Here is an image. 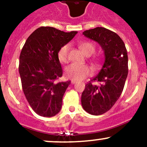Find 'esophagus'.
<instances>
[{"instance_id": "esophagus-1", "label": "esophagus", "mask_w": 147, "mask_h": 147, "mask_svg": "<svg viewBox=\"0 0 147 147\" xmlns=\"http://www.w3.org/2000/svg\"><path fill=\"white\" fill-rule=\"evenodd\" d=\"M77 82H77V81L75 80H71V83H72V84H76Z\"/></svg>"}]
</instances>
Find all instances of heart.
Instances as JSON below:
<instances>
[{"label": "heart", "instance_id": "heart-1", "mask_svg": "<svg viewBox=\"0 0 147 147\" xmlns=\"http://www.w3.org/2000/svg\"><path fill=\"white\" fill-rule=\"evenodd\" d=\"M82 51L87 55H91L95 51V47L92 42H84L80 45ZM69 45L62 46L58 50L57 57L62 63H67L68 60ZM65 75L69 79L80 80L88 76L91 73L90 68L86 65H80L77 63H72L65 68Z\"/></svg>", "mask_w": 147, "mask_h": 147}]
</instances>
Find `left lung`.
<instances>
[{
  "mask_svg": "<svg viewBox=\"0 0 147 147\" xmlns=\"http://www.w3.org/2000/svg\"><path fill=\"white\" fill-rule=\"evenodd\" d=\"M87 38L100 44L105 63L98 75L86 84L81 102L83 109L92 115L109 111L119 98L128 75V56L125 45L113 31L97 27L83 32ZM99 82V84H94Z\"/></svg>",
  "mask_w": 147,
  "mask_h": 147,
  "instance_id": "obj_1",
  "label": "left lung"
}]
</instances>
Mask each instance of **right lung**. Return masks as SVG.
<instances>
[{
	"label": "right lung",
	"instance_id": "obj_1",
	"mask_svg": "<svg viewBox=\"0 0 147 147\" xmlns=\"http://www.w3.org/2000/svg\"><path fill=\"white\" fill-rule=\"evenodd\" d=\"M77 33L40 27L23 45L18 68L22 87L30 106L40 116L51 117L61 109L63 95L70 81L56 82L63 75L57 53Z\"/></svg>",
	"mask_w": 147,
	"mask_h": 147
}]
</instances>
